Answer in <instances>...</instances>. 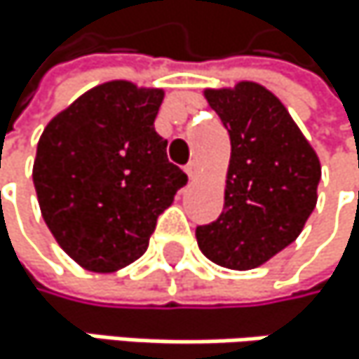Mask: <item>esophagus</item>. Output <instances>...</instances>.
Instances as JSON below:
<instances>
[{"mask_svg":"<svg viewBox=\"0 0 359 359\" xmlns=\"http://www.w3.org/2000/svg\"><path fill=\"white\" fill-rule=\"evenodd\" d=\"M198 170H200V168H198V161H189V163L185 165V172H187V176L191 178V181L198 176Z\"/></svg>","mask_w":359,"mask_h":359,"instance_id":"34e87169","label":"esophagus"}]
</instances>
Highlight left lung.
<instances>
[{
  "instance_id": "8db88e82",
  "label": "left lung",
  "mask_w": 359,
  "mask_h": 359,
  "mask_svg": "<svg viewBox=\"0 0 359 359\" xmlns=\"http://www.w3.org/2000/svg\"><path fill=\"white\" fill-rule=\"evenodd\" d=\"M232 142L223 212L196 227L202 253L251 270L290 247L317 204L321 165L298 125L255 83L206 91Z\"/></svg>"
}]
</instances>
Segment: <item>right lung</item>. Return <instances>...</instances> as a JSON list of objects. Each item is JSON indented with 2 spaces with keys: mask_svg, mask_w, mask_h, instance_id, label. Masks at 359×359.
Here are the masks:
<instances>
[{
  "mask_svg": "<svg viewBox=\"0 0 359 359\" xmlns=\"http://www.w3.org/2000/svg\"><path fill=\"white\" fill-rule=\"evenodd\" d=\"M163 91L114 81L57 114L38 142L34 185L61 249L83 268L112 272L144 255L157 217L187 174L155 132Z\"/></svg>",
  "mask_w": 359,
  "mask_h": 359,
  "instance_id": "1",
  "label": "right lung"
}]
</instances>
